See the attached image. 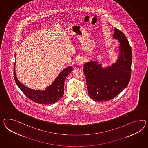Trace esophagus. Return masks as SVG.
<instances>
[{
  "mask_svg": "<svg viewBox=\"0 0 148 148\" xmlns=\"http://www.w3.org/2000/svg\"><path fill=\"white\" fill-rule=\"evenodd\" d=\"M83 60L82 59V58H78L77 60V61H76V63H77V64L78 65L82 64L83 63Z\"/></svg>",
  "mask_w": 148,
  "mask_h": 148,
  "instance_id": "1",
  "label": "esophagus"
}]
</instances>
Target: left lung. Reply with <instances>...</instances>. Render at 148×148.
<instances>
[{"instance_id":"obj_1","label":"left lung","mask_w":148,"mask_h":148,"mask_svg":"<svg viewBox=\"0 0 148 148\" xmlns=\"http://www.w3.org/2000/svg\"><path fill=\"white\" fill-rule=\"evenodd\" d=\"M113 38L120 43V54L116 62L103 68L97 61L84 64L87 92L95 101H104L114 98L127 87L131 77L132 51L125 35L115 28Z\"/></svg>"}]
</instances>
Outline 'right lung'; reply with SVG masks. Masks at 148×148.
<instances>
[{
	"label": "right lung",
	"mask_w": 148,
	"mask_h": 148,
	"mask_svg": "<svg viewBox=\"0 0 148 148\" xmlns=\"http://www.w3.org/2000/svg\"><path fill=\"white\" fill-rule=\"evenodd\" d=\"M72 66L64 69L57 76L56 79L45 90H34L27 87L17 78L14 66V77L16 85L23 93L33 101L45 105L52 104L58 101L64 94V84L66 77L72 71Z\"/></svg>",
	"instance_id": "1"
}]
</instances>
